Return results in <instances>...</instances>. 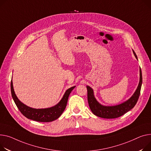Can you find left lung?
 I'll use <instances>...</instances> for the list:
<instances>
[{"mask_svg":"<svg viewBox=\"0 0 151 151\" xmlns=\"http://www.w3.org/2000/svg\"><path fill=\"white\" fill-rule=\"evenodd\" d=\"M133 53L137 59V56L133 50ZM142 84V73L141 68H139V82L137 88L133 95L125 102L114 106H105L99 104L95 99L93 89L87 86V99L90 110L92 113L97 116L103 118H116L125 114L131 110L137 103L140 94Z\"/></svg>","mask_w":151,"mask_h":151,"instance_id":"obj_1","label":"left lung"}]
</instances>
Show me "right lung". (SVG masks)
<instances>
[{"instance_id":"obj_1","label":"right lung","mask_w":151,"mask_h":151,"mask_svg":"<svg viewBox=\"0 0 151 151\" xmlns=\"http://www.w3.org/2000/svg\"><path fill=\"white\" fill-rule=\"evenodd\" d=\"M75 86L67 89L63 98L53 107L46 109H34L29 107L19 101L14 91L13 81H11V92L14 101L23 115L26 118L39 122H51L58 119L65 110L70 93Z\"/></svg>"}]
</instances>
